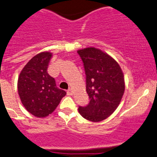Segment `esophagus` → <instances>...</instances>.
<instances>
[{
    "label": "esophagus",
    "mask_w": 157,
    "mask_h": 157,
    "mask_svg": "<svg viewBox=\"0 0 157 157\" xmlns=\"http://www.w3.org/2000/svg\"><path fill=\"white\" fill-rule=\"evenodd\" d=\"M73 94H74V90H72L71 88L67 90V95H73Z\"/></svg>",
    "instance_id": "obj_1"
}]
</instances>
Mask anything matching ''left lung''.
<instances>
[{
  "instance_id": "left-lung-1",
  "label": "left lung",
  "mask_w": 157,
  "mask_h": 157,
  "mask_svg": "<svg viewBox=\"0 0 157 157\" xmlns=\"http://www.w3.org/2000/svg\"><path fill=\"white\" fill-rule=\"evenodd\" d=\"M86 74V90L90 103L79 107L84 118L98 122L108 118L121 102L125 88L119 64L113 57L99 49L87 47L77 51Z\"/></svg>"
}]
</instances>
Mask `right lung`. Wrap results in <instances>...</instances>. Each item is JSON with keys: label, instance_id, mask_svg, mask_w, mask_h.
<instances>
[{"label": "right lung", "instance_id": "add662e5", "mask_svg": "<svg viewBox=\"0 0 157 157\" xmlns=\"http://www.w3.org/2000/svg\"><path fill=\"white\" fill-rule=\"evenodd\" d=\"M52 56L42 52L32 57L23 67L17 79V90L23 106L37 118L52 114L67 92L58 88L55 79L47 72Z\"/></svg>", "mask_w": 157, "mask_h": 157}]
</instances>
